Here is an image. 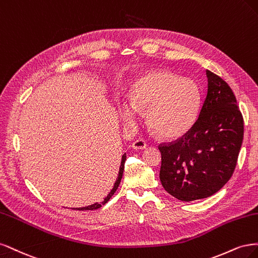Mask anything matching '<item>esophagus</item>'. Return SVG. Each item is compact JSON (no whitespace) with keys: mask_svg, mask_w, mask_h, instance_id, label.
Wrapping results in <instances>:
<instances>
[{"mask_svg":"<svg viewBox=\"0 0 258 258\" xmlns=\"http://www.w3.org/2000/svg\"><path fill=\"white\" fill-rule=\"evenodd\" d=\"M146 147H147V143L144 139H137L132 144V148L134 149V150H143V149H145Z\"/></svg>","mask_w":258,"mask_h":258,"instance_id":"34e87169","label":"esophagus"}]
</instances>
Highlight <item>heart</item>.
<instances>
[{
    "instance_id": "b5f03b06",
    "label": "heart",
    "mask_w": 258,
    "mask_h": 258,
    "mask_svg": "<svg viewBox=\"0 0 258 258\" xmlns=\"http://www.w3.org/2000/svg\"><path fill=\"white\" fill-rule=\"evenodd\" d=\"M201 93L193 80L165 71L150 72L131 89V104L119 106L120 117L134 124L138 111H148L147 122L155 135L173 139L183 136L197 119Z\"/></svg>"
}]
</instances>
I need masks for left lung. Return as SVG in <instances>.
<instances>
[{"label":"left lung","mask_w":258,"mask_h":258,"mask_svg":"<svg viewBox=\"0 0 258 258\" xmlns=\"http://www.w3.org/2000/svg\"><path fill=\"white\" fill-rule=\"evenodd\" d=\"M207 95L198 118L174 143L160 145L163 187L182 202L207 198L234 173L243 140V118L230 87L206 71Z\"/></svg>","instance_id":"left-lung-1"}]
</instances>
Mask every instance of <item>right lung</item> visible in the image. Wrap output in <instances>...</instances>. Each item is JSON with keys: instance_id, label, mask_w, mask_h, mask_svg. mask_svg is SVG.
<instances>
[{"instance_id": "add662e5", "label": "right lung", "mask_w": 258, "mask_h": 258, "mask_svg": "<svg viewBox=\"0 0 258 258\" xmlns=\"http://www.w3.org/2000/svg\"><path fill=\"white\" fill-rule=\"evenodd\" d=\"M125 160H126V153H124V154L122 155V159H121V165H120V168H119L118 178H117V180H115V182H114V184H113L111 190H110L109 193H108L107 197L104 198V201H103L102 203H95V204L90 205V206H88V207L76 208V209H74V210H96V209H98V208H101L102 206H104L108 201H109V199L111 198V196L115 193V190H117V188H118L119 185H120V182H121V179H122V176H123V171H124V163H125Z\"/></svg>"}]
</instances>
